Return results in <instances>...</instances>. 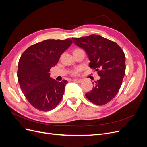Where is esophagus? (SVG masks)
I'll use <instances>...</instances> for the list:
<instances>
[{
    "label": "esophagus",
    "instance_id": "esophagus-1",
    "mask_svg": "<svg viewBox=\"0 0 147 147\" xmlns=\"http://www.w3.org/2000/svg\"><path fill=\"white\" fill-rule=\"evenodd\" d=\"M74 81L75 82H77V83H81L82 82V80H81V79H74Z\"/></svg>",
    "mask_w": 147,
    "mask_h": 147
}]
</instances>
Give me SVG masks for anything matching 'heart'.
Returning a JSON list of instances; mask_svg holds the SVG:
<instances>
[{
  "instance_id": "obj_1",
  "label": "heart",
  "mask_w": 147,
  "mask_h": 147,
  "mask_svg": "<svg viewBox=\"0 0 147 147\" xmlns=\"http://www.w3.org/2000/svg\"><path fill=\"white\" fill-rule=\"evenodd\" d=\"M81 50V49L80 48H76L75 49V50H74V51H77V50ZM82 70V68L81 67H78L77 68L75 69V70H74L72 71V74L74 75H78L80 72V71Z\"/></svg>"
}]
</instances>
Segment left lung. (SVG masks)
<instances>
[{
  "instance_id": "8db88e82",
  "label": "left lung",
  "mask_w": 147,
  "mask_h": 147,
  "mask_svg": "<svg viewBox=\"0 0 147 147\" xmlns=\"http://www.w3.org/2000/svg\"><path fill=\"white\" fill-rule=\"evenodd\" d=\"M75 45L87 53L90 67L96 69L100 78L85 94L93 104L102 105L112 100L118 93L125 74V55L116 43L99 35L72 38Z\"/></svg>"
}]
</instances>
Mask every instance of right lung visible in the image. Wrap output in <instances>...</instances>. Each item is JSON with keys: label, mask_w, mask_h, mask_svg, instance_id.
Wrapping results in <instances>:
<instances>
[{"label": "right lung", "mask_w": 147, "mask_h": 147, "mask_svg": "<svg viewBox=\"0 0 147 147\" xmlns=\"http://www.w3.org/2000/svg\"><path fill=\"white\" fill-rule=\"evenodd\" d=\"M72 43L70 38L46 40L29 47L21 55L18 80L26 98L35 109L50 111L63 99L67 81L50 78V70Z\"/></svg>", "instance_id": "1"}]
</instances>
